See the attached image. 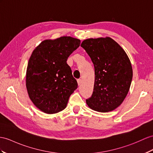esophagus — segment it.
Masks as SVG:
<instances>
[{"label": "esophagus", "instance_id": "obj_1", "mask_svg": "<svg viewBox=\"0 0 153 153\" xmlns=\"http://www.w3.org/2000/svg\"><path fill=\"white\" fill-rule=\"evenodd\" d=\"M77 82H78V84H79V85H80L82 84V80L81 79L77 80Z\"/></svg>", "mask_w": 153, "mask_h": 153}]
</instances>
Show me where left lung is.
Masks as SVG:
<instances>
[{
    "instance_id": "left-lung-1",
    "label": "left lung",
    "mask_w": 153,
    "mask_h": 153,
    "mask_svg": "<svg viewBox=\"0 0 153 153\" xmlns=\"http://www.w3.org/2000/svg\"><path fill=\"white\" fill-rule=\"evenodd\" d=\"M91 58L95 68V82L88 106L99 112H108L121 105L129 91L132 68L125 51L114 39H87L81 45Z\"/></svg>"
}]
</instances>
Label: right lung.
I'll list each match as a JSON object with an SVG mask.
<instances>
[{"instance_id": "obj_1", "label": "right lung", "mask_w": 153, "mask_h": 153, "mask_svg": "<svg viewBox=\"0 0 153 153\" xmlns=\"http://www.w3.org/2000/svg\"><path fill=\"white\" fill-rule=\"evenodd\" d=\"M80 44V39L63 36L44 40L32 52L26 86L30 99L41 111L52 114L64 110L78 88L67 60Z\"/></svg>"}]
</instances>
